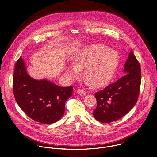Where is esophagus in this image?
Returning <instances> with one entry per match:
<instances>
[{
  "label": "esophagus",
  "instance_id": "1",
  "mask_svg": "<svg viewBox=\"0 0 157 157\" xmlns=\"http://www.w3.org/2000/svg\"><path fill=\"white\" fill-rule=\"evenodd\" d=\"M77 92V94H79V95H80L83 96V95H86V92H85V90H78Z\"/></svg>",
  "mask_w": 157,
  "mask_h": 157
}]
</instances>
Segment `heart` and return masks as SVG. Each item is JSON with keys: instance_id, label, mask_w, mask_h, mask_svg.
<instances>
[{"instance_id": "b5f03b06", "label": "heart", "mask_w": 157, "mask_h": 157, "mask_svg": "<svg viewBox=\"0 0 157 157\" xmlns=\"http://www.w3.org/2000/svg\"><path fill=\"white\" fill-rule=\"evenodd\" d=\"M119 55L114 50L103 45H93L80 49L72 57V65L65 71L75 77L83 70L86 83L94 88L107 85L113 77L119 65Z\"/></svg>"}]
</instances>
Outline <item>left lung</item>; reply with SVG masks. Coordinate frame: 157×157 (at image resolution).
I'll return each mask as SVG.
<instances>
[{"mask_svg":"<svg viewBox=\"0 0 157 157\" xmlns=\"http://www.w3.org/2000/svg\"><path fill=\"white\" fill-rule=\"evenodd\" d=\"M123 72V77L95 94L97 105L93 116L101 123H108L121 118L137 101L141 72L132 50L124 65Z\"/></svg>","mask_w":157,"mask_h":157,"instance_id":"obj_1","label":"left lung"}]
</instances>
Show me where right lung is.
Returning <instances> with one entry per match:
<instances>
[{
  "instance_id": "obj_1",
  "label": "right lung",
  "mask_w": 157,
  "mask_h": 157,
  "mask_svg": "<svg viewBox=\"0 0 157 157\" xmlns=\"http://www.w3.org/2000/svg\"><path fill=\"white\" fill-rule=\"evenodd\" d=\"M16 101L29 118L39 123L51 124L65 113V102L72 95L73 88L61 87L47 80L29 75L24 60L17 61L13 78Z\"/></svg>"
}]
</instances>
